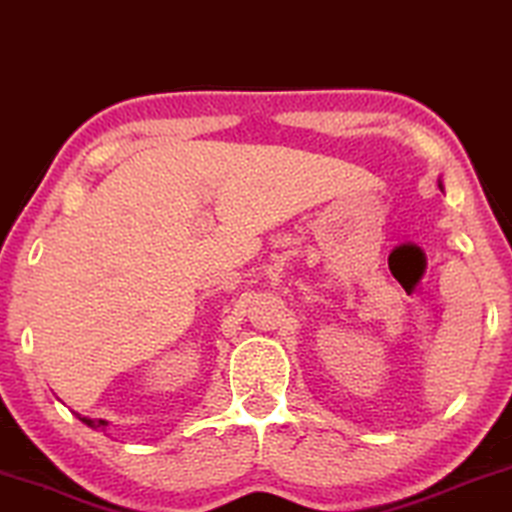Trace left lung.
Here are the masks:
<instances>
[{"instance_id": "8db88e82", "label": "left lung", "mask_w": 512, "mask_h": 512, "mask_svg": "<svg viewBox=\"0 0 512 512\" xmlns=\"http://www.w3.org/2000/svg\"><path fill=\"white\" fill-rule=\"evenodd\" d=\"M438 186H440V191H443V184H440V181H438Z\"/></svg>"}]
</instances>
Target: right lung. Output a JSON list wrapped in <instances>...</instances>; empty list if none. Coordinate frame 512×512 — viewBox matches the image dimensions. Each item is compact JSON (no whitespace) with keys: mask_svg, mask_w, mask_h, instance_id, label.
I'll return each instance as SVG.
<instances>
[{"mask_svg":"<svg viewBox=\"0 0 512 512\" xmlns=\"http://www.w3.org/2000/svg\"><path fill=\"white\" fill-rule=\"evenodd\" d=\"M76 417H79L83 424H88V426H90V429H95V431H102V429H104V426H107V424H109V422H107V419H90V417H81V415H76Z\"/></svg>","mask_w":512,"mask_h":512,"instance_id":"obj_1","label":"right lung"}]
</instances>
